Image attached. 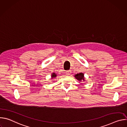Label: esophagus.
<instances>
[{"mask_svg":"<svg viewBox=\"0 0 127 127\" xmlns=\"http://www.w3.org/2000/svg\"><path fill=\"white\" fill-rule=\"evenodd\" d=\"M66 73L67 75H70L71 73V70H67L66 72Z\"/></svg>","mask_w":127,"mask_h":127,"instance_id":"1","label":"esophagus"}]
</instances>
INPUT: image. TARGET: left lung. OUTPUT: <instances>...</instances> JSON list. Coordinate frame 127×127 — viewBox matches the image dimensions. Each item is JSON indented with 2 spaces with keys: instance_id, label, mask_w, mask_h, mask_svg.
<instances>
[{
  "instance_id": "8db88e82",
  "label": "left lung",
  "mask_w": 127,
  "mask_h": 127,
  "mask_svg": "<svg viewBox=\"0 0 127 127\" xmlns=\"http://www.w3.org/2000/svg\"><path fill=\"white\" fill-rule=\"evenodd\" d=\"M75 78L80 82L82 81H85L84 74L83 73H79L77 74H75Z\"/></svg>"
}]
</instances>
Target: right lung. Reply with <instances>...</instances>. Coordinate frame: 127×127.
Wrapping results in <instances>:
<instances>
[{"label": "right lung", "mask_w": 127, "mask_h": 127, "mask_svg": "<svg viewBox=\"0 0 127 127\" xmlns=\"http://www.w3.org/2000/svg\"><path fill=\"white\" fill-rule=\"evenodd\" d=\"M57 76V74H55V73H53L51 75V77H52V78H55Z\"/></svg>", "instance_id": "1"}]
</instances>
